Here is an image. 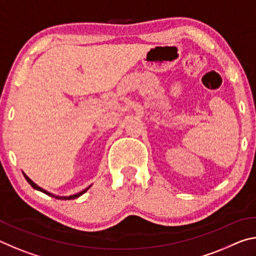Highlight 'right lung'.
I'll return each mask as SVG.
<instances>
[{
    "instance_id": "1",
    "label": "right lung",
    "mask_w": 256,
    "mask_h": 256,
    "mask_svg": "<svg viewBox=\"0 0 256 256\" xmlns=\"http://www.w3.org/2000/svg\"><path fill=\"white\" fill-rule=\"evenodd\" d=\"M24 178L26 180H27V182H28V183L30 184V185H32V188H34V190H40V192H42V193H45V194H47V196H53L54 198V196H52V194L50 193H48V192H46V190H42V188H40V186H38V185H36V184H34V182L32 180H30L29 178V177L27 176V175H24ZM90 188V186H89V188H86V190H82V192H80V193H78V194H74V196H62V198H60V196H55L56 198H63V200H72V198H79L80 196H82V194H84V192H86V190H88Z\"/></svg>"
}]
</instances>
